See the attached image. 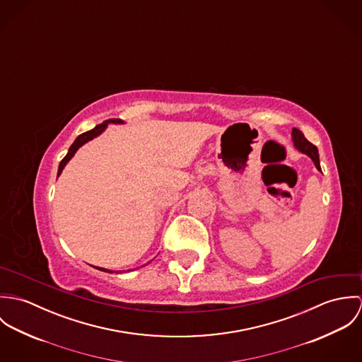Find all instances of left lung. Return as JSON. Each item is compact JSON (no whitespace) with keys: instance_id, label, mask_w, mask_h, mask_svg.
<instances>
[{"instance_id":"left-lung-1","label":"left lung","mask_w":362,"mask_h":362,"mask_svg":"<svg viewBox=\"0 0 362 362\" xmlns=\"http://www.w3.org/2000/svg\"><path fill=\"white\" fill-rule=\"evenodd\" d=\"M293 142H294V146H296L300 152L310 156V158H312V161L315 163L316 168L320 171V163H319L317 148H316L315 145H312L310 141L304 136V134H303L300 129H297V128H293Z\"/></svg>"}]
</instances>
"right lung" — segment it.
I'll use <instances>...</instances> for the list:
<instances>
[{
  "mask_svg": "<svg viewBox=\"0 0 362 362\" xmlns=\"http://www.w3.org/2000/svg\"><path fill=\"white\" fill-rule=\"evenodd\" d=\"M108 122H112V124H121L122 121L121 119H118V118H111V119H107V121H104L103 124H99V125H96L93 129H90V131H88V132H83L82 135H79L76 139H75V142L71 145V148H69V151H68V153L66 156L61 160V163H59V167H58V175L62 173V170H64V167H65V164L72 158V156L76 153V151L82 146V145H85L88 141H92L93 138H96L98 135H100L102 132H103L104 129H105V127L108 125ZM96 269H99V270H103V272H108V273H112L111 270H107V269H103V267H96Z\"/></svg>",
  "mask_w": 362,
  "mask_h": 362,
  "instance_id": "obj_1",
  "label": "right lung"
}]
</instances>
